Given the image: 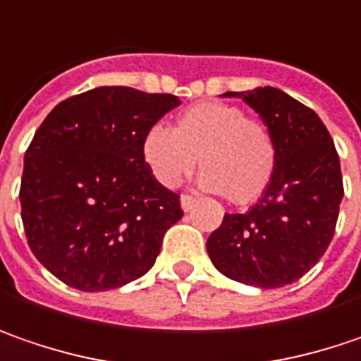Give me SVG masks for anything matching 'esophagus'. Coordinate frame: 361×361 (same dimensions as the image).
I'll use <instances>...</instances> for the list:
<instances>
[{"label":"esophagus","instance_id":"34e87169","mask_svg":"<svg viewBox=\"0 0 361 361\" xmlns=\"http://www.w3.org/2000/svg\"><path fill=\"white\" fill-rule=\"evenodd\" d=\"M195 205V197H190V195H180V207L183 211H190Z\"/></svg>","mask_w":361,"mask_h":361}]
</instances>
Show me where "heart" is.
Listing matches in <instances>:
<instances>
[{
    "label": "heart",
    "instance_id": "1",
    "mask_svg": "<svg viewBox=\"0 0 361 361\" xmlns=\"http://www.w3.org/2000/svg\"><path fill=\"white\" fill-rule=\"evenodd\" d=\"M142 156L164 187H176L201 162L203 189L250 203L270 185L279 152L272 132L242 107L205 101L189 107L176 130L154 123L144 135Z\"/></svg>",
    "mask_w": 361,
    "mask_h": 361
}]
</instances>
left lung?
I'll return each mask as SVG.
<instances>
[{"mask_svg":"<svg viewBox=\"0 0 361 361\" xmlns=\"http://www.w3.org/2000/svg\"><path fill=\"white\" fill-rule=\"evenodd\" d=\"M274 135L276 171L245 213H226L207 240L209 258L227 279L280 288L305 276L334 240L343 178L339 156L315 111L274 87L227 91Z\"/></svg>","mask_w":361,"mask_h":361,"instance_id":"1","label":"left lung"}]
</instances>
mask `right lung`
I'll use <instances>...</instances> for the list:
<instances>
[{"label": "right lung", "mask_w": 361, "mask_h": 361, "mask_svg": "<svg viewBox=\"0 0 361 361\" xmlns=\"http://www.w3.org/2000/svg\"><path fill=\"white\" fill-rule=\"evenodd\" d=\"M176 105L169 93L97 87L61 101L36 130L20 187L27 245L48 272L85 290L144 276L183 217L142 156L146 132Z\"/></svg>", "instance_id": "obj_1"}]
</instances>
